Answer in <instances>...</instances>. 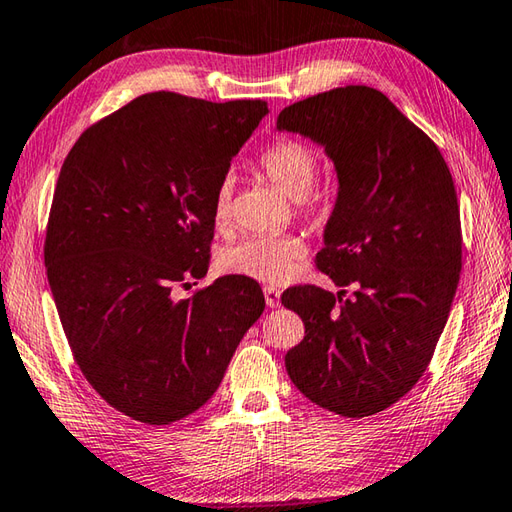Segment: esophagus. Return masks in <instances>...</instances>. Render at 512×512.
Segmentation results:
<instances>
[{"mask_svg":"<svg viewBox=\"0 0 512 512\" xmlns=\"http://www.w3.org/2000/svg\"><path fill=\"white\" fill-rule=\"evenodd\" d=\"M263 292H265V303H267V307H278V305H281V292H278V289L276 287H265L263 289Z\"/></svg>","mask_w":512,"mask_h":512,"instance_id":"obj_1","label":"esophagus"}]
</instances>
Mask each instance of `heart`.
<instances>
[{"label":"heart","instance_id":"obj_1","mask_svg":"<svg viewBox=\"0 0 512 512\" xmlns=\"http://www.w3.org/2000/svg\"><path fill=\"white\" fill-rule=\"evenodd\" d=\"M258 171L272 185L298 202L301 216L314 225L330 218L332 202L325 196H312L318 176V158L310 144L294 138H281L269 144L258 156ZM234 211V180L223 178L214 194V220L218 227H225ZM305 258V245L298 238H267L249 236L236 245L223 249L220 267L227 274L254 278L258 283L278 285L294 276L296 267Z\"/></svg>","mask_w":512,"mask_h":512}]
</instances>
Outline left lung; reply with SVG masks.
<instances>
[{"label": "left lung", "mask_w": 512, "mask_h": 512, "mask_svg": "<svg viewBox=\"0 0 512 512\" xmlns=\"http://www.w3.org/2000/svg\"><path fill=\"white\" fill-rule=\"evenodd\" d=\"M276 127L323 144L339 176L316 267L352 296L289 287L305 339L289 379L316 406L361 419L390 408L428 370L461 272L455 182L437 144L381 91L350 84L294 102Z\"/></svg>", "instance_id": "1"}]
</instances>
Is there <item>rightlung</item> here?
<instances>
[{"instance_id":"1","label":"right lung","mask_w":512,"mask_h":512,"mask_svg":"<svg viewBox=\"0 0 512 512\" xmlns=\"http://www.w3.org/2000/svg\"><path fill=\"white\" fill-rule=\"evenodd\" d=\"M267 102L158 91L91 124L66 156L44 263L73 359L127 417L169 426L211 399L265 310L254 278L209 269L214 194Z\"/></svg>"}]
</instances>
